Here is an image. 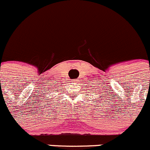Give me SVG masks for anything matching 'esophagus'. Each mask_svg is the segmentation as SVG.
<instances>
[{"mask_svg": "<svg viewBox=\"0 0 150 150\" xmlns=\"http://www.w3.org/2000/svg\"><path fill=\"white\" fill-rule=\"evenodd\" d=\"M72 82L75 83H77V80H73V81H72Z\"/></svg>", "mask_w": 150, "mask_h": 150, "instance_id": "1", "label": "esophagus"}]
</instances>
